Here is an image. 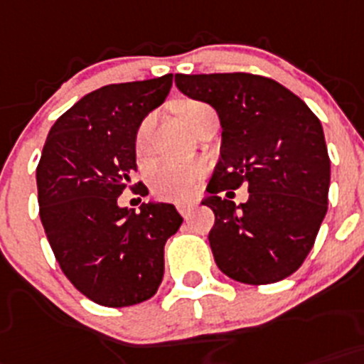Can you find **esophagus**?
Here are the masks:
<instances>
[{
    "label": "esophagus",
    "instance_id": "34e87169",
    "mask_svg": "<svg viewBox=\"0 0 364 364\" xmlns=\"http://www.w3.org/2000/svg\"><path fill=\"white\" fill-rule=\"evenodd\" d=\"M196 206H198V203H196V201H181V203H178V210H179V213H181L183 217H188L190 213H192V210L196 208Z\"/></svg>",
    "mask_w": 364,
    "mask_h": 364
}]
</instances>
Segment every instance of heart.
I'll use <instances>...</instances> for the list:
<instances>
[{"instance_id":"b5f03b06","label":"heart","mask_w":364,"mask_h":364,"mask_svg":"<svg viewBox=\"0 0 364 364\" xmlns=\"http://www.w3.org/2000/svg\"><path fill=\"white\" fill-rule=\"evenodd\" d=\"M201 104H188L183 109V117L188 122L196 107ZM152 118H145L136 132L134 147L138 156L147 154L149 136H151ZM203 172V165L196 159H186V161H176V159H161V161L152 163L147 172V181L151 185L152 192L159 198L165 199H183L192 193L196 181Z\"/></svg>"}]
</instances>
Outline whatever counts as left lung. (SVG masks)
Listing matches in <instances>:
<instances>
[{"mask_svg":"<svg viewBox=\"0 0 364 364\" xmlns=\"http://www.w3.org/2000/svg\"><path fill=\"white\" fill-rule=\"evenodd\" d=\"M186 97L206 102L223 127L220 158L201 205L215 213L208 240L226 277L251 285L293 274L314 246L328 205L323 127L300 97L251 73H176ZM242 182L250 198H220Z\"/></svg>","mask_w":364,"mask_h":364,"instance_id":"8db88e82","label":"left lung"}]
</instances>
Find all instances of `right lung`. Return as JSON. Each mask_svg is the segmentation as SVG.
Returning a JSON list of instances; mask_svg holds the SVG:
<instances>
[{
    "instance_id": "obj_1",
    "label": "right lung",
    "mask_w": 364,
    "mask_h": 364,
    "mask_svg": "<svg viewBox=\"0 0 364 364\" xmlns=\"http://www.w3.org/2000/svg\"><path fill=\"white\" fill-rule=\"evenodd\" d=\"M172 73L109 84L80 98L50 129L37 165L39 215L71 284L95 304L129 307L154 296L165 242L183 223L174 205H118L136 171V132L165 102Z\"/></svg>"
}]
</instances>
